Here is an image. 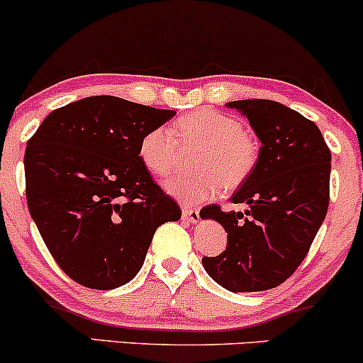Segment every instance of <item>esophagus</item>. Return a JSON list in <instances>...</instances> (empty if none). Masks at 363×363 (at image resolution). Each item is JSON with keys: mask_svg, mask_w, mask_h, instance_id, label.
I'll return each mask as SVG.
<instances>
[{"mask_svg": "<svg viewBox=\"0 0 363 363\" xmlns=\"http://www.w3.org/2000/svg\"><path fill=\"white\" fill-rule=\"evenodd\" d=\"M182 218L189 223H196L199 220V210L198 208L184 206V210H182Z\"/></svg>", "mask_w": 363, "mask_h": 363, "instance_id": "esophagus-1", "label": "esophagus"}]
</instances>
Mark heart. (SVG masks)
Listing matches in <instances>:
<instances>
[{
  "instance_id": "obj_1",
  "label": "heart",
  "mask_w": 363,
  "mask_h": 363,
  "mask_svg": "<svg viewBox=\"0 0 363 363\" xmlns=\"http://www.w3.org/2000/svg\"><path fill=\"white\" fill-rule=\"evenodd\" d=\"M199 147L193 155L198 167L169 179L165 191L186 203L213 198L220 189L234 191L251 177L259 158V147L240 121L218 111L198 109L177 119L174 131L150 129L140 143V157L150 174L165 177L174 172L182 149Z\"/></svg>"
}]
</instances>
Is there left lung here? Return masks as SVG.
<instances>
[{
    "instance_id": "left-lung-1",
    "label": "left lung",
    "mask_w": 363,
    "mask_h": 363,
    "mask_svg": "<svg viewBox=\"0 0 363 363\" xmlns=\"http://www.w3.org/2000/svg\"><path fill=\"white\" fill-rule=\"evenodd\" d=\"M249 119L262 143L257 165L232 203L245 213L208 205L201 218H213L227 232V247L203 257L213 280L230 291H262L294 274L309 252L329 205L331 152L312 121L266 99L228 102Z\"/></svg>"
}]
</instances>
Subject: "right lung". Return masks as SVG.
I'll use <instances>...</instances> for the list:
<instances>
[{
    "instance_id": "1",
    "label": "right lung",
    "mask_w": 363,
    "mask_h": 363,
    "mask_svg": "<svg viewBox=\"0 0 363 363\" xmlns=\"http://www.w3.org/2000/svg\"><path fill=\"white\" fill-rule=\"evenodd\" d=\"M174 114L95 95L52 111L27 141L28 210L54 261L80 285L133 280L157 228L181 218L140 157L143 136Z\"/></svg>"
}]
</instances>
